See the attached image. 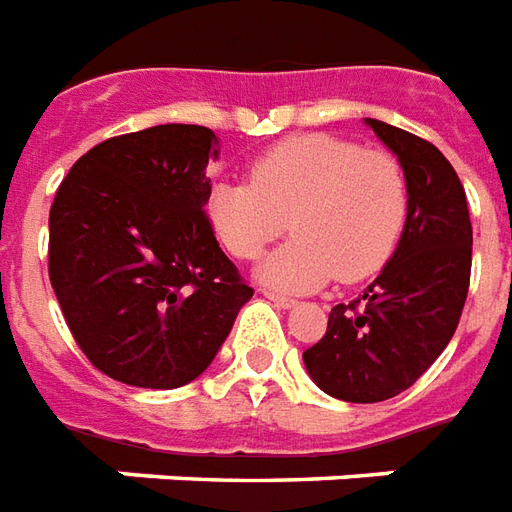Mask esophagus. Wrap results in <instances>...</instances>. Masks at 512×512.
Returning <instances> with one entry per match:
<instances>
[{"mask_svg": "<svg viewBox=\"0 0 512 512\" xmlns=\"http://www.w3.org/2000/svg\"><path fill=\"white\" fill-rule=\"evenodd\" d=\"M264 297L270 302H275L278 308H283V311H289V308H294L297 302L292 300V297H283V294H275V292H264Z\"/></svg>", "mask_w": 512, "mask_h": 512, "instance_id": "1", "label": "esophagus"}]
</instances>
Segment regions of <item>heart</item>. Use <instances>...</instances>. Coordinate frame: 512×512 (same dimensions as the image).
<instances>
[{
    "mask_svg": "<svg viewBox=\"0 0 512 512\" xmlns=\"http://www.w3.org/2000/svg\"><path fill=\"white\" fill-rule=\"evenodd\" d=\"M409 201V177L390 152L311 133L253 160L251 182H215L204 210L234 259H256L289 220L294 240L261 261L256 278L281 292H313L382 270L404 237Z\"/></svg>",
    "mask_w": 512,
    "mask_h": 512,
    "instance_id": "1",
    "label": "heart"
}]
</instances>
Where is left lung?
Returning a JSON list of instances; mask_svg holds the SVG:
<instances>
[{
    "label": "left lung",
    "mask_w": 512,
    "mask_h": 512,
    "mask_svg": "<svg viewBox=\"0 0 512 512\" xmlns=\"http://www.w3.org/2000/svg\"><path fill=\"white\" fill-rule=\"evenodd\" d=\"M365 125L401 160L412 201L404 237L374 283L349 308L335 305L322 341L302 352L316 387L349 404L387 401L434 365L458 327L472 270L469 207L450 160L387 122Z\"/></svg>",
    "instance_id": "obj_1"
}]
</instances>
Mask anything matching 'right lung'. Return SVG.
I'll use <instances>...</instances> for the list:
<instances>
[{"mask_svg": "<svg viewBox=\"0 0 512 512\" xmlns=\"http://www.w3.org/2000/svg\"><path fill=\"white\" fill-rule=\"evenodd\" d=\"M218 155L210 128L155 125L92 147L59 185L51 286L81 352L117 382H193L253 297L204 215Z\"/></svg>", "mask_w": 512, "mask_h": 512, "instance_id": "right-lung-1", "label": "right lung"}]
</instances>
